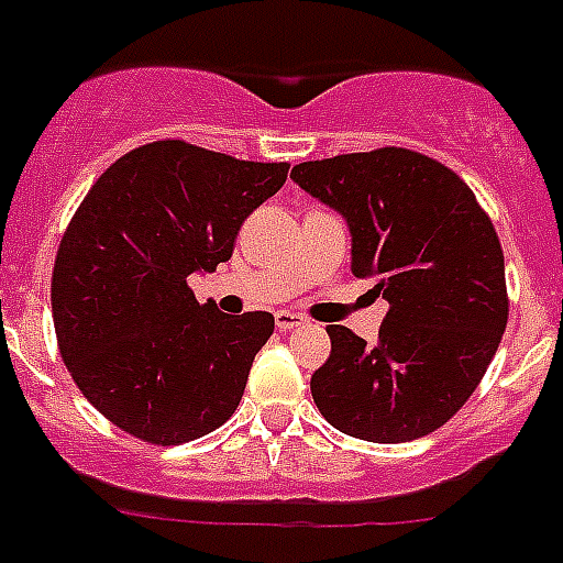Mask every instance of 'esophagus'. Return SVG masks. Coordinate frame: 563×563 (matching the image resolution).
Masks as SVG:
<instances>
[{
	"label": "esophagus",
	"instance_id": "34e87169",
	"mask_svg": "<svg viewBox=\"0 0 563 563\" xmlns=\"http://www.w3.org/2000/svg\"><path fill=\"white\" fill-rule=\"evenodd\" d=\"M274 325H277L280 332H291L297 325H303V318L295 314V311H277V314H274Z\"/></svg>",
	"mask_w": 563,
	"mask_h": 563
}]
</instances>
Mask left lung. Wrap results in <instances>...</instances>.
<instances>
[{"label": "left lung", "mask_w": 563, "mask_h": 563, "mask_svg": "<svg viewBox=\"0 0 563 563\" xmlns=\"http://www.w3.org/2000/svg\"><path fill=\"white\" fill-rule=\"evenodd\" d=\"M291 179L346 217L352 274L389 300L375 346L325 325L332 354L311 375L320 415L372 443L441 429L478 389L507 329L493 220L452 168L395 145L300 163Z\"/></svg>", "instance_id": "obj_1"}]
</instances>
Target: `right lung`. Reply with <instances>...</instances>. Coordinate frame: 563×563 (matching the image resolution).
Segmentation results:
<instances>
[{"label": "right lung", "instance_id": "obj_1", "mask_svg": "<svg viewBox=\"0 0 563 563\" xmlns=\"http://www.w3.org/2000/svg\"><path fill=\"white\" fill-rule=\"evenodd\" d=\"M286 177L289 163L157 140L85 194L56 252L51 309L74 384L113 427L177 446L234 415L274 318L197 303L188 277L231 257L245 217Z\"/></svg>", "mask_w": 563, "mask_h": 563}]
</instances>
